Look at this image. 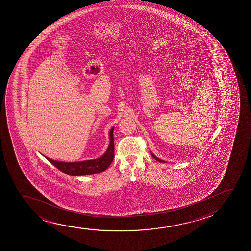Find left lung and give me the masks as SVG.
<instances>
[{"label": "left lung", "mask_w": 251, "mask_h": 251, "mask_svg": "<svg viewBox=\"0 0 251 251\" xmlns=\"http://www.w3.org/2000/svg\"><path fill=\"white\" fill-rule=\"evenodd\" d=\"M151 155L153 156V158L156 159V161H160V162H166L165 161H162V160H161V159L157 158L155 155H153L152 153H151Z\"/></svg>", "instance_id": "8db88e82"}]
</instances>
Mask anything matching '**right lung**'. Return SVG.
I'll return each mask as SVG.
<instances>
[{
    "label": "right lung",
    "instance_id": "1",
    "mask_svg": "<svg viewBox=\"0 0 251 251\" xmlns=\"http://www.w3.org/2000/svg\"><path fill=\"white\" fill-rule=\"evenodd\" d=\"M114 127L110 131V145L106 151L100 158L87 160L77 162H64L52 160L46 157L54 167L63 173L71 175V176H80V175H90L95 173H101L106 170L112 162L115 153H114V136H113Z\"/></svg>",
    "mask_w": 251,
    "mask_h": 251
}]
</instances>
